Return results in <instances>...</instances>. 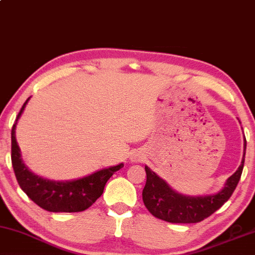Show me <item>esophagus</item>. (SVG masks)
Listing matches in <instances>:
<instances>
[{
  "label": "esophagus",
  "mask_w": 255,
  "mask_h": 255,
  "mask_svg": "<svg viewBox=\"0 0 255 255\" xmlns=\"http://www.w3.org/2000/svg\"><path fill=\"white\" fill-rule=\"evenodd\" d=\"M134 160H135V159H134Z\"/></svg>",
  "instance_id": "1"
}]
</instances>
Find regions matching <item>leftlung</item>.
Instances as JSON below:
<instances>
[{"mask_svg": "<svg viewBox=\"0 0 255 255\" xmlns=\"http://www.w3.org/2000/svg\"><path fill=\"white\" fill-rule=\"evenodd\" d=\"M246 140L244 138V154L237 171L227 179L225 186L218 193L204 196H189L178 193L159 178L147 165L144 166L147 181L142 190V199L148 211L160 220L172 223H196L210 217L230 198L240 181L245 162Z\"/></svg>", "mask_w": 255, "mask_h": 255, "instance_id": "1", "label": "left lung"}]
</instances>
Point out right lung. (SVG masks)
Returning a JSON list of instances; mask_svg holds the SVG:
<instances>
[{
  "label": "right lung",
  "instance_id": "right-lung-1",
  "mask_svg": "<svg viewBox=\"0 0 255 255\" xmlns=\"http://www.w3.org/2000/svg\"><path fill=\"white\" fill-rule=\"evenodd\" d=\"M30 97L22 105L11 131V160L17 181L28 197L49 212H81L91 206L104 193L106 182L124 166L123 163L105 167L85 177L54 181L35 174L23 163L20 148L15 139V128Z\"/></svg>",
  "mask_w": 255,
  "mask_h": 255
}]
</instances>
